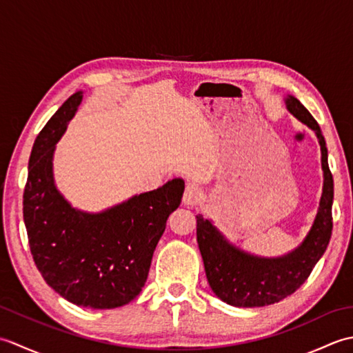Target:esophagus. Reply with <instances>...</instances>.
Listing matches in <instances>:
<instances>
[{"mask_svg":"<svg viewBox=\"0 0 353 353\" xmlns=\"http://www.w3.org/2000/svg\"><path fill=\"white\" fill-rule=\"evenodd\" d=\"M201 196H203V192L197 183H188L183 192V203L186 206H196L201 200Z\"/></svg>","mask_w":353,"mask_h":353,"instance_id":"obj_1","label":"esophagus"}]
</instances>
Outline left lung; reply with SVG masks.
<instances>
[{
	"instance_id": "left-lung-1",
	"label": "left lung",
	"mask_w": 353,
	"mask_h": 353,
	"mask_svg": "<svg viewBox=\"0 0 353 353\" xmlns=\"http://www.w3.org/2000/svg\"><path fill=\"white\" fill-rule=\"evenodd\" d=\"M285 103L292 115L316 132L321 148L323 192L316 220L302 244L279 258L254 256L232 245L211 221L196 216L197 243L209 287L223 302L239 308L273 305L291 296L308 279L332 235L334 179L327 165L325 138L319 123L301 101L288 95Z\"/></svg>"
}]
</instances>
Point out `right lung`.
Here are the masks:
<instances>
[{
	"label": "right lung",
	"mask_w": 353,
	"mask_h": 353,
	"mask_svg": "<svg viewBox=\"0 0 353 353\" xmlns=\"http://www.w3.org/2000/svg\"><path fill=\"white\" fill-rule=\"evenodd\" d=\"M81 97L72 94L37 134L22 201L24 223L34 264L52 290L74 305L112 310L132 302L145 285L185 182L172 179L100 214L74 209L54 185L52 153Z\"/></svg>",
	"instance_id": "1"
}]
</instances>
